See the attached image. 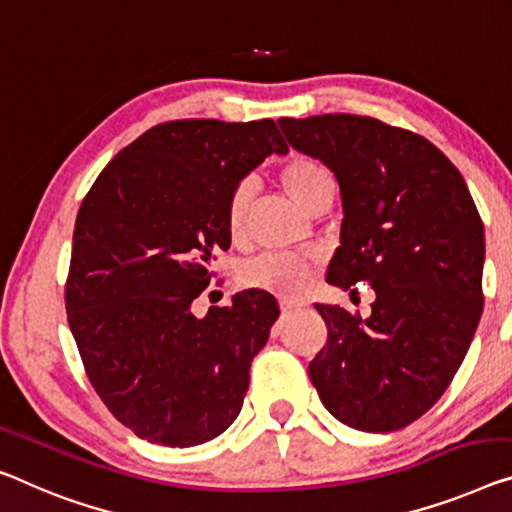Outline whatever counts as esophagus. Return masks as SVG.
Here are the masks:
<instances>
[{
  "instance_id": "34e87169",
  "label": "esophagus",
  "mask_w": 512,
  "mask_h": 512,
  "mask_svg": "<svg viewBox=\"0 0 512 512\" xmlns=\"http://www.w3.org/2000/svg\"><path fill=\"white\" fill-rule=\"evenodd\" d=\"M280 310H282V315L289 317V315H294L296 310H301V303L289 301V299H282V301H280Z\"/></svg>"
}]
</instances>
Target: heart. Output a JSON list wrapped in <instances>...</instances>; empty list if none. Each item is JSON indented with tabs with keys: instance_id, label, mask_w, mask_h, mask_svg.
Wrapping results in <instances>:
<instances>
[{
	"instance_id": "1",
	"label": "heart",
	"mask_w": 512,
	"mask_h": 512,
	"mask_svg": "<svg viewBox=\"0 0 512 512\" xmlns=\"http://www.w3.org/2000/svg\"><path fill=\"white\" fill-rule=\"evenodd\" d=\"M282 188L287 195L299 204L303 211H312L326 195H333V179L322 163L312 158H294L282 167L280 172ZM253 197L250 181H239L227 197L225 207V230L232 243H239L246 234V216L248 204ZM312 276H315V264L308 257L294 255H259L241 266L239 285L243 289H259L296 299L308 289Z\"/></svg>"
}]
</instances>
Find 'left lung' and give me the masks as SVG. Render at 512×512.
Instances as JSON below:
<instances>
[{"label": "left lung", "mask_w": 512, "mask_h": 512, "mask_svg": "<svg viewBox=\"0 0 512 512\" xmlns=\"http://www.w3.org/2000/svg\"><path fill=\"white\" fill-rule=\"evenodd\" d=\"M340 183V246L326 282L377 299L363 319L315 308L326 345L308 365L331 414L363 432L421 418L460 368L483 315V220L457 167L423 135L361 114L278 119Z\"/></svg>", "instance_id": "left-lung-1"}]
</instances>
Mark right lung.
<instances>
[{
    "label": "right lung",
    "instance_id": "right-lung-1",
    "mask_svg": "<svg viewBox=\"0 0 512 512\" xmlns=\"http://www.w3.org/2000/svg\"><path fill=\"white\" fill-rule=\"evenodd\" d=\"M273 151H287L273 119L165 121L121 149L82 200L68 326L98 398L151 444H204L239 416L278 301L248 289L202 319L190 303L230 248L227 197Z\"/></svg>",
    "mask_w": 512,
    "mask_h": 512
}]
</instances>
